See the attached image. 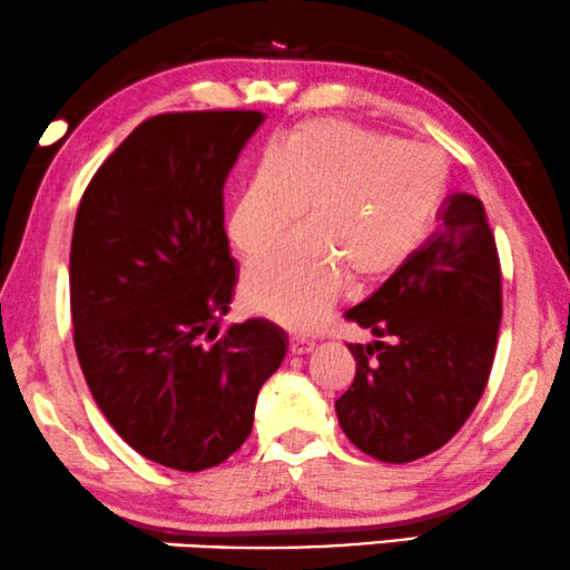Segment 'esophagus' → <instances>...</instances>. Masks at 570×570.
<instances>
[{
	"instance_id": "1",
	"label": "esophagus",
	"mask_w": 570,
	"mask_h": 570,
	"mask_svg": "<svg viewBox=\"0 0 570 570\" xmlns=\"http://www.w3.org/2000/svg\"><path fill=\"white\" fill-rule=\"evenodd\" d=\"M312 348H315V341L304 338V335H292V338H288V351H292L294 356H304V354H309Z\"/></svg>"
}]
</instances>
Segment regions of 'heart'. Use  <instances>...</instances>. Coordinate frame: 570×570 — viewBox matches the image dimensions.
Wrapping results in <instances>:
<instances>
[{
    "label": "heart",
    "instance_id": "heart-1",
    "mask_svg": "<svg viewBox=\"0 0 570 570\" xmlns=\"http://www.w3.org/2000/svg\"><path fill=\"white\" fill-rule=\"evenodd\" d=\"M442 151L335 118L299 124L261 159L232 206L227 229L239 253L255 255L245 292L263 315L309 327L343 282L372 286L419 253L444 204Z\"/></svg>",
    "mask_w": 570,
    "mask_h": 570
}]
</instances>
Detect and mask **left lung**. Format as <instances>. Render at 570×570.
Here are the masks:
<instances>
[{"mask_svg": "<svg viewBox=\"0 0 570 570\" xmlns=\"http://www.w3.org/2000/svg\"><path fill=\"white\" fill-rule=\"evenodd\" d=\"M439 229L346 320L376 341L348 343L354 384L335 403L343 434L403 464L464 426L491 376L501 323V261L480 198L454 194Z\"/></svg>", "mask_w": 570, "mask_h": 570, "instance_id": "left-lung-1", "label": "left lung"}]
</instances>
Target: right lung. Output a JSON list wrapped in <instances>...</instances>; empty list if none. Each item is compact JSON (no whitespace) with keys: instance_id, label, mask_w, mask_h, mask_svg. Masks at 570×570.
<instances>
[{"instance_id":"add662e5","label":"right lung","mask_w":570,"mask_h":570,"mask_svg":"<svg viewBox=\"0 0 570 570\" xmlns=\"http://www.w3.org/2000/svg\"><path fill=\"white\" fill-rule=\"evenodd\" d=\"M258 110L141 121L98 167L77 208L69 302L95 403L147 460L202 472L253 429L286 333L247 320L219 333L237 282L224 183Z\"/></svg>"}]
</instances>
